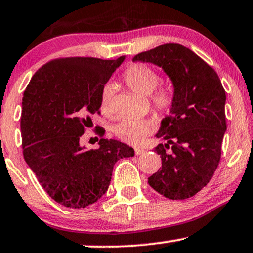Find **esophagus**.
Returning <instances> with one entry per match:
<instances>
[{
	"label": "esophagus",
	"instance_id": "esophagus-1",
	"mask_svg": "<svg viewBox=\"0 0 253 253\" xmlns=\"http://www.w3.org/2000/svg\"><path fill=\"white\" fill-rule=\"evenodd\" d=\"M145 153H146V150L140 149V148H135V154L136 155H142V154H145Z\"/></svg>",
	"mask_w": 253,
	"mask_h": 253
}]
</instances>
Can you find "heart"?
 Here are the masks:
<instances>
[{
	"mask_svg": "<svg viewBox=\"0 0 253 253\" xmlns=\"http://www.w3.org/2000/svg\"><path fill=\"white\" fill-rule=\"evenodd\" d=\"M123 78L127 86L141 95H149V103L159 117L165 118L171 113L175 105V94L172 89L161 86L155 88L160 83V76L154 69L145 63H132L124 70ZM112 87L105 85L100 93V110L105 116L112 113ZM152 127L146 120L130 119L121 121L114 127L117 137L127 143H140L150 134Z\"/></svg>",
	"mask_w": 253,
	"mask_h": 253,
	"instance_id": "obj_1",
	"label": "heart"
}]
</instances>
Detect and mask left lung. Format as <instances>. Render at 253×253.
Listing matches in <instances>:
<instances>
[{
  "label": "left lung",
  "instance_id": "8db88e82",
  "mask_svg": "<svg viewBox=\"0 0 253 253\" xmlns=\"http://www.w3.org/2000/svg\"><path fill=\"white\" fill-rule=\"evenodd\" d=\"M133 60L161 66L174 84L175 105L156 134L162 167L148 183L169 200L193 197L209 183L220 161L226 130L225 89L217 72L190 49L168 43Z\"/></svg>",
  "mask_w": 253,
  "mask_h": 253
}]
</instances>
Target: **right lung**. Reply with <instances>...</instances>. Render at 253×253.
Returning <instances> with one entry per match:
<instances>
[{
	"mask_svg": "<svg viewBox=\"0 0 253 253\" xmlns=\"http://www.w3.org/2000/svg\"><path fill=\"white\" fill-rule=\"evenodd\" d=\"M125 57H60L35 73L22 99L23 156L38 182L57 203L86 208L106 193L118 160L134 149L95 130L98 149L86 150L81 137L100 114V93Z\"/></svg>",
	"mask_w": 253,
	"mask_h": 253,
	"instance_id": "right-lung-1",
	"label": "right lung"
}]
</instances>
